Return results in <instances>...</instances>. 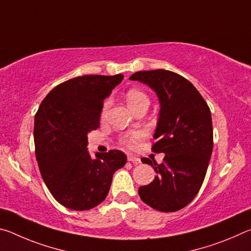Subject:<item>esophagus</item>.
<instances>
[{"label": "esophagus", "mask_w": 251, "mask_h": 251, "mask_svg": "<svg viewBox=\"0 0 251 251\" xmlns=\"http://www.w3.org/2000/svg\"><path fill=\"white\" fill-rule=\"evenodd\" d=\"M127 159H128V161H131L134 165H138L139 163H141V159H139L138 157H135L133 155H129L128 157H127Z\"/></svg>", "instance_id": "obj_1"}]
</instances>
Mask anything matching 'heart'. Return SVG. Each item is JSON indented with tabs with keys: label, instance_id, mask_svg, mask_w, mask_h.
<instances>
[{
	"label": "heart",
	"instance_id": "heart-1",
	"mask_svg": "<svg viewBox=\"0 0 251 251\" xmlns=\"http://www.w3.org/2000/svg\"><path fill=\"white\" fill-rule=\"evenodd\" d=\"M126 100L127 104L130 107L131 110H134L136 107H138L142 104H150V100L145 93L139 90H129L126 94ZM110 106V100H106L103 105V109H101V116H104L107 109ZM144 137V134L142 131H131L123 137V143L126 145H135Z\"/></svg>",
	"mask_w": 251,
	"mask_h": 251
}]
</instances>
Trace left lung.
Returning a JSON list of instances; mask_svg holds the SVG:
<instances>
[{
    "label": "left lung",
    "mask_w": 251,
    "mask_h": 251,
    "mask_svg": "<svg viewBox=\"0 0 251 251\" xmlns=\"http://www.w3.org/2000/svg\"><path fill=\"white\" fill-rule=\"evenodd\" d=\"M129 79L148 85L158 97L157 142L151 150L165 154L159 165L142 159L157 175L139 187V197L156 210L177 211L196 197L205 179L214 146L210 109L194 85L174 72H136Z\"/></svg>",
    "instance_id": "8db88e82"
}]
</instances>
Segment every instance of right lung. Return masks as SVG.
Instances as JSON below:
<instances>
[{"label":"right lung","mask_w":251,"mask_h":251,"mask_svg":"<svg viewBox=\"0 0 251 251\" xmlns=\"http://www.w3.org/2000/svg\"><path fill=\"white\" fill-rule=\"evenodd\" d=\"M124 76L84 75L57 85L34 120L35 155L42 178L69 209L88 210L107 196L113 175L126 164L121 151H87V134L99 128L103 101Z\"/></svg>","instance_id":"1"}]
</instances>
